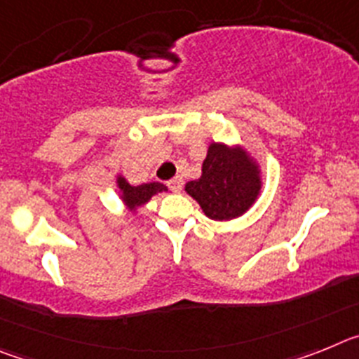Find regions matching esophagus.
<instances>
[{"mask_svg":"<svg viewBox=\"0 0 359 359\" xmlns=\"http://www.w3.org/2000/svg\"><path fill=\"white\" fill-rule=\"evenodd\" d=\"M169 187L174 190V192H182V189H183V180H182V177H180V176L172 177V180H170V182H169Z\"/></svg>","mask_w":359,"mask_h":359,"instance_id":"34e87169","label":"esophagus"}]
</instances>
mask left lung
I'll return each mask as SVG.
<instances>
[{
	"label": "left lung",
	"mask_w": 359,
	"mask_h": 359,
	"mask_svg": "<svg viewBox=\"0 0 359 359\" xmlns=\"http://www.w3.org/2000/svg\"><path fill=\"white\" fill-rule=\"evenodd\" d=\"M262 190V169L257 158L241 144L210 142L201 176L185 185L205 215L231 221L250 210Z\"/></svg>",
	"instance_id": "obj_1"
}]
</instances>
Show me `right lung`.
<instances>
[{"label": "right lung", "instance_id": "obj_1", "mask_svg": "<svg viewBox=\"0 0 359 359\" xmlns=\"http://www.w3.org/2000/svg\"><path fill=\"white\" fill-rule=\"evenodd\" d=\"M116 190H118V198L123 203V207L128 208L133 215L138 212V208H142L144 205H147L151 201V198H154L156 194L161 192H169V189L163 185V183L158 182H149L142 183V185H131V183L122 176V174H116Z\"/></svg>", "mask_w": 359, "mask_h": 359}]
</instances>
